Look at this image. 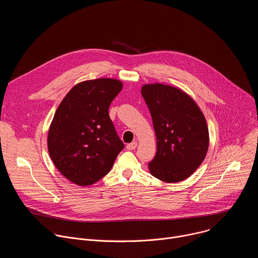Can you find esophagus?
I'll list each match as a JSON object with an SVG mask.
<instances>
[{
    "instance_id": "34e87169",
    "label": "esophagus",
    "mask_w": 258,
    "mask_h": 258,
    "mask_svg": "<svg viewBox=\"0 0 258 258\" xmlns=\"http://www.w3.org/2000/svg\"><path fill=\"white\" fill-rule=\"evenodd\" d=\"M137 146H138V143L137 142H133V143L126 145V149L127 150H134V149L137 148Z\"/></svg>"
}]
</instances>
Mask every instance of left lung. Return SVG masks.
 I'll return each instance as SVG.
<instances>
[{"label": "left lung", "instance_id": "left-lung-1", "mask_svg": "<svg viewBox=\"0 0 258 258\" xmlns=\"http://www.w3.org/2000/svg\"><path fill=\"white\" fill-rule=\"evenodd\" d=\"M141 93L150 110L157 141L156 155L148 164L150 173L170 183L188 178L208 151L209 133L201 109L176 87L146 84Z\"/></svg>", "mask_w": 258, "mask_h": 258}]
</instances>
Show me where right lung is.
<instances>
[{
  "mask_svg": "<svg viewBox=\"0 0 258 258\" xmlns=\"http://www.w3.org/2000/svg\"><path fill=\"white\" fill-rule=\"evenodd\" d=\"M122 87L109 78L79 83L56 110L48 151L60 173L78 186H91L106 175L123 149L108 112Z\"/></svg>",
  "mask_w": 258,
  "mask_h": 258,
  "instance_id": "right-lung-1",
  "label": "right lung"
}]
</instances>
